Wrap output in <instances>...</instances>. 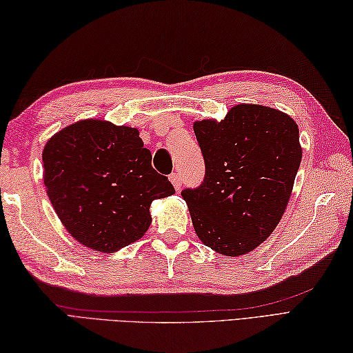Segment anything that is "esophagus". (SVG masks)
Listing matches in <instances>:
<instances>
[{
    "instance_id": "obj_1",
    "label": "esophagus",
    "mask_w": 353,
    "mask_h": 353,
    "mask_svg": "<svg viewBox=\"0 0 353 353\" xmlns=\"http://www.w3.org/2000/svg\"><path fill=\"white\" fill-rule=\"evenodd\" d=\"M170 182L172 183V186H174V190L177 192L182 190V177H181V174H177V172H172V174H170Z\"/></svg>"
}]
</instances>
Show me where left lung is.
Segmentation results:
<instances>
[{
  "label": "left lung",
  "mask_w": 353,
  "mask_h": 353,
  "mask_svg": "<svg viewBox=\"0 0 353 353\" xmlns=\"http://www.w3.org/2000/svg\"><path fill=\"white\" fill-rule=\"evenodd\" d=\"M194 133L205 179L182 197L205 245L241 256L265 241L287 209L302 161L299 127L261 104H236L221 121L201 119Z\"/></svg>",
  "instance_id": "left-lung-1"
}]
</instances>
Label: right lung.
<instances>
[{"instance_id": "1", "label": "right lung", "mask_w": 353, "mask_h": 353, "mask_svg": "<svg viewBox=\"0 0 353 353\" xmlns=\"http://www.w3.org/2000/svg\"><path fill=\"white\" fill-rule=\"evenodd\" d=\"M43 183L71 236L114 253L145 234L153 200L174 194L152 167L138 129L83 119L57 132L42 152Z\"/></svg>"}]
</instances>
